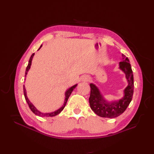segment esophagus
I'll return each instance as SVG.
<instances>
[{
    "label": "esophagus",
    "mask_w": 154,
    "mask_h": 154,
    "mask_svg": "<svg viewBox=\"0 0 154 154\" xmlns=\"http://www.w3.org/2000/svg\"><path fill=\"white\" fill-rule=\"evenodd\" d=\"M82 79H83V81H88L89 80V77H88V76H84V77H83Z\"/></svg>",
    "instance_id": "obj_1"
}]
</instances>
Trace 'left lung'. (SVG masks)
I'll return each instance as SVG.
<instances>
[{
    "mask_svg": "<svg viewBox=\"0 0 154 154\" xmlns=\"http://www.w3.org/2000/svg\"><path fill=\"white\" fill-rule=\"evenodd\" d=\"M122 61L119 63V68L126 75L128 85L124 91V97L118 101L109 103L104 99L99 89L94 84L91 83L89 104L91 109L98 116L113 119L122 114L129 105L134 93V77L129 60L124 54Z\"/></svg>",
    "mask_w": 154,
    "mask_h": 154,
    "instance_id": "left-lung-1",
    "label": "left lung"
}]
</instances>
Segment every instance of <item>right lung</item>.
Masks as SVG:
<instances>
[{"instance_id": "1", "label": "right lung", "mask_w": 154, "mask_h": 154, "mask_svg": "<svg viewBox=\"0 0 154 154\" xmlns=\"http://www.w3.org/2000/svg\"><path fill=\"white\" fill-rule=\"evenodd\" d=\"M42 46V45H41V46L40 47V48L38 49V50H40V49L41 48ZM34 54H32V55H31L30 58V60H29L28 65V66H27V67H26V69L25 77H26V75H27V73H28V71L29 69H30V66H31V64H32V58H33V57H34ZM77 84L75 85H73V87H70L69 89L66 91V92H65V101H64L63 105L62 106L60 109H58L57 110L55 111V112H50V113H43V112H40V111H39L38 110H37L36 109H35V107L33 105V104H32V103H31L30 101L29 100V99H28L27 95H26V91L24 85L23 86V89H24V94L25 99H26V102H27V103H28V104L29 107H30V110L35 114V115L39 116H42V117H45V116H46V117H52V116H54L57 115V114H60V113L61 112V111L63 110L64 107L65 106V105H66V104H67V100H68V99H69V97L70 94H71V93H72V91H73V89H75V88L77 87Z\"/></svg>"}]
</instances>
